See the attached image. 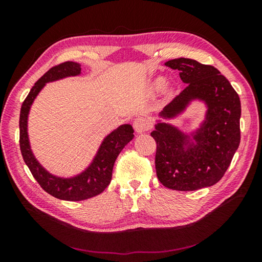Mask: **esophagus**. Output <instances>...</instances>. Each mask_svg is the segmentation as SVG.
I'll use <instances>...</instances> for the list:
<instances>
[{
	"instance_id": "obj_1",
	"label": "esophagus",
	"mask_w": 262,
	"mask_h": 262,
	"mask_svg": "<svg viewBox=\"0 0 262 262\" xmlns=\"http://www.w3.org/2000/svg\"><path fill=\"white\" fill-rule=\"evenodd\" d=\"M133 126H134V129L136 133H139V134H141V133H144L150 129V127H151V122L149 121V119L147 118H137L135 119L134 123H133Z\"/></svg>"
}]
</instances>
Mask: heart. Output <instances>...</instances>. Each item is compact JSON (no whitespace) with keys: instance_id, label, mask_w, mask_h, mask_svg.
<instances>
[{"instance_id":"heart-1","label":"heart","mask_w":262,"mask_h":262,"mask_svg":"<svg viewBox=\"0 0 262 262\" xmlns=\"http://www.w3.org/2000/svg\"><path fill=\"white\" fill-rule=\"evenodd\" d=\"M166 84V79L164 78L163 76H159L157 78L154 79V82L151 84V88L154 90H161V89Z\"/></svg>"}]
</instances>
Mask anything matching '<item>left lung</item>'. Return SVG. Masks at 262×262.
I'll return each instance as SVG.
<instances>
[{"mask_svg":"<svg viewBox=\"0 0 262 262\" xmlns=\"http://www.w3.org/2000/svg\"><path fill=\"white\" fill-rule=\"evenodd\" d=\"M179 70L187 84L179 96L158 113L151 136L157 143L158 180L174 190L210 187L222 179L241 142V99L231 84L212 66L179 57L165 62ZM194 101L205 105L204 120L193 131H183L169 121Z\"/></svg>","mask_w":262,"mask_h":262,"instance_id":"8db88e82","label":"left lung"}]
</instances>
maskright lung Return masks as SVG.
<instances>
[{
	"mask_svg": "<svg viewBox=\"0 0 262 262\" xmlns=\"http://www.w3.org/2000/svg\"><path fill=\"white\" fill-rule=\"evenodd\" d=\"M82 74L81 64L77 62H63L53 67L38 79L31 89L20 108L19 115V147L21 156L31 173L38 184L48 194L60 200L82 201L104 192L112 179V171L115 159L129 142L134 139V129L129 123L119 126L101 141L98 150L90 164L83 171L72 177H62L43 167L32 151L29 139V114L31 106L47 83L60 79L79 76Z\"/></svg>",
	"mask_w": 262,
	"mask_h": 262,
	"instance_id": "obj_1",
	"label": "right lung"
}]
</instances>
